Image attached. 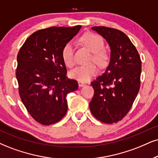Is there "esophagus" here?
I'll use <instances>...</instances> for the list:
<instances>
[{
  "label": "esophagus",
  "instance_id": "obj_1",
  "mask_svg": "<svg viewBox=\"0 0 158 158\" xmlns=\"http://www.w3.org/2000/svg\"><path fill=\"white\" fill-rule=\"evenodd\" d=\"M77 83H78V85L80 87H83V86H84V85H85V83H83V82H81V81H78Z\"/></svg>",
  "mask_w": 158,
  "mask_h": 158
}]
</instances>
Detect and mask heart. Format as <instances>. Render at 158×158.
I'll return each instance as SVG.
<instances>
[{"instance_id": "obj_1", "label": "heart", "mask_w": 158, "mask_h": 158, "mask_svg": "<svg viewBox=\"0 0 158 158\" xmlns=\"http://www.w3.org/2000/svg\"><path fill=\"white\" fill-rule=\"evenodd\" d=\"M80 42L85 46L89 51L93 52L91 61H94L100 67H104L108 62V55L102 49L104 48V41L100 36L94 33H86L80 38ZM62 59L68 67H72L74 61V48L71 42H68L64 46L61 51ZM97 73V68L94 64L89 65L78 66L69 73L70 78L81 82H87Z\"/></svg>"}]
</instances>
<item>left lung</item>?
Masks as SVG:
<instances>
[{"instance_id":"obj_1","label":"left lung","mask_w":158,"mask_h":158,"mask_svg":"<svg viewBox=\"0 0 158 158\" xmlns=\"http://www.w3.org/2000/svg\"><path fill=\"white\" fill-rule=\"evenodd\" d=\"M91 29L107 41L110 57L106 72L91 83L94 94L89 107L99 121L112 124L126 116L137 97L141 84V58L128 36L121 31L104 26Z\"/></svg>"}]
</instances>
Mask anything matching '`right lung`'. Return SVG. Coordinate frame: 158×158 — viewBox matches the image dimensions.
<instances>
[{"mask_svg":"<svg viewBox=\"0 0 158 158\" xmlns=\"http://www.w3.org/2000/svg\"><path fill=\"white\" fill-rule=\"evenodd\" d=\"M81 27L37 31L25 40L18 52L16 77L19 96L31 116L44 125L56 123L65 116L67 95L78 88L77 81L66 76L61 51Z\"/></svg>","mask_w":158,"mask_h":158,"instance_id":"add662e5","label":"right lung"}]
</instances>
